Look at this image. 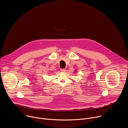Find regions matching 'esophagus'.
I'll return each instance as SVG.
<instances>
[{
	"label": "esophagus",
	"instance_id": "34e87169",
	"mask_svg": "<svg viewBox=\"0 0 128 128\" xmlns=\"http://www.w3.org/2000/svg\"><path fill=\"white\" fill-rule=\"evenodd\" d=\"M61 71L62 72H65V69H61Z\"/></svg>",
	"mask_w": 128,
	"mask_h": 128
}]
</instances>
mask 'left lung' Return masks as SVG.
Returning a JSON list of instances; mask_svg holds the SVG:
<instances>
[{
    "mask_svg": "<svg viewBox=\"0 0 128 128\" xmlns=\"http://www.w3.org/2000/svg\"><path fill=\"white\" fill-rule=\"evenodd\" d=\"M75 72H76V71H75Z\"/></svg>",
    "mask_w": 128,
    "mask_h": 128,
    "instance_id": "left-lung-1",
    "label": "left lung"
}]
</instances>
